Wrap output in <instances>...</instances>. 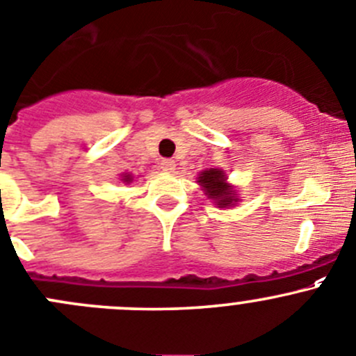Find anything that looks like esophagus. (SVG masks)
<instances>
[{
    "instance_id": "34e87169",
    "label": "esophagus",
    "mask_w": 356,
    "mask_h": 356,
    "mask_svg": "<svg viewBox=\"0 0 356 356\" xmlns=\"http://www.w3.org/2000/svg\"><path fill=\"white\" fill-rule=\"evenodd\" d=\"M161 170L163 172H168V174H172V172L175 170V161L174 160H161Z\"/></svg>"
}]
</instances>
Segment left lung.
<instances>
[{
  "mask_svg": "<svg viewBox=\"0 0 356 356\" xmlns=\"http://www.w3.org/2000/svg\"><path fill=\"white\" fill-rule=\"evenodd\" d=\"M198 184L203 188L207 198L213 200V203L219 205L220 209L236 205L238 198L236 195H234L233 186L227 184L226 175H224V172L219 170V168L203 170L198 177Z\"/></svg>",
  "mask_w": 356,
  "mask_h": 356,
  "instance_id": "obj_1",
  "label": "left lung"
}]
</instances>
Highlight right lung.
Segmentation results:
<instances>
[{
  "label": "right lung",
  "mask_w": 356,
  "mask_h": 356,
  "mask_svg": "<svg viewBox=\"0 0 356 356\" xmlns=\"http://www.w3.org/2000/svg\"><path fill=\"white\" fill-rule=\"evenodd\" d=\"M122 181L129 184V182H132V175H130V174H123L122 175Z\"/></svg>",
  "instance_id": "obj_1"
}]
</instances>
